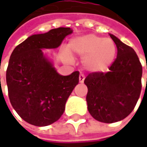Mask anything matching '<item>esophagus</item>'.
<instances>
[{
    "mask_svg": "<svg viewBox=\"0 0 147 147\" xmlns=\"http://www.w3.org/2000/svg\"><path fill=\"white\" fill-rule=\"evenodd\" d=\"M84 79H85V76L83 74H80L79 75V82H84Z\"/></svg>",
    "mask_w": 147,
    "mask_h": 147,
    "instance_id": "1",
    "label": "esophagus"
}]
</instances>
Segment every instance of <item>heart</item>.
<instances>
[{
    "label": "heart",
    "instance_id": "b5f03b06",
    "mask_svg": "<svg viewBox=\"0 0 147 147\" xmlns=\"http://www.w3.org/2000/svg\"><path fill=\"white\" fill-rule=\"evenodd\" d=\"M68 51L64 52L66 58L70 55L84 58V65L88 70L100 72L105 70L114 61L116 54L115 42L110 38H103L94 34H88L71 40Z\"/></svg>",
    "mask_w": 147,
    "mask_h": 147
}]
</instances>
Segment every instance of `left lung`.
Segmentation results:
<instances>
[{"mask_svg": "<svg viewBox=\"0 0 147 147\" xmlns=\"http://www.w3.org/2000/svg\"><path fill=\"white\" fill-rule=\"evenodd\" d=\"M110 36L118 51L110 70L92 72L84 80L89 113L106 123L120 121L131 114L141 94L142 76V66L135 51L115 36Z\"/></svg>", "mask_w": 147, "mask_h": 147, "instance_id": "8db88e82", "label": "left lung"}]
</instances>
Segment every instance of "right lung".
<instances>
[{"instance_id":"right-lung-1","label":"right lung","mask_w":147,"mask_h":147,"mask_svg":"<svg viewBox=\"0 0 147 147\" xmlns=\"http://www.w3.org/2000/svg\"><path fill=\"white\" fill-rule=\"evenodd\" d=\"M70 28H58L35 34L18 45L6 70L9 101L27 123L43 127L57 121L65 103L79 82V72L62 76L43 56L41 49L57 48Z\"/></svg>"}]
</instances>
